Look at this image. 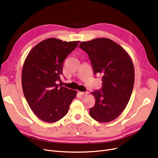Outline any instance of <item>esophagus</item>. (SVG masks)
I'll return each mask as SVG.
<instances>
[{
  "label": "esophagus",
  "mask_w": 158,
  "mask_h": 158,
  "mask_svg": "<svg viewBox=\"0 0 158 158\" xmlns=\"http://www.w3.org/2000/svg\"><path fill=\"white\" fill-rule=\"evenodd\" d=\"M80 94L82 95H87L88 94V92H81Z\"/></svg>",
  "instance_id": "esophagus-1"
}]
</instances>
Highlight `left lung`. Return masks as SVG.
<instances>
[{
  "label": "left lung",
  "instance_id": "left-lung-1",
  "mask_svg": "<svg viewBox=\"0 0 158 158\" xmlns=\"http://www.w3.org/2000/svg\"><path fill=\"white\" fill-rule=\"evenodd\" d=\"M89 56L94 72L102 74V87L92 92L95 104L89 109L91 117L109 122L123 112L131 98L135 82V69L127 52L113 40L100 38L79 45Z\"/></svg>",
  "mask_w": 158,
  "mask_h": 158
}]
</instances>
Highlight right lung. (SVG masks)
Segmentation results:
<instances>
[{
    "label": "right lung",
    "mask_w": 158,
    "mask_h": 158,
    "mask_svg": "<svg viewBox=\"0 0 158 158\" xmlns=\"http://www.w3.org/2000/svg\"><path fill=\"white\" fill-rule=\"evenodd\" d=\"M79 41H63L48 38L28 54L22 73L23 92L31 110L48 123L61 119L69 111L77 91L57 85L63 75V61Z\"/></svg>",
    "instance_id": "add662e5"
}]
</instances>
